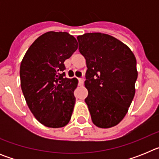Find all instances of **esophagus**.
Here are the masks:
<instances>
[{
    "instance_id": "1",
    "label": "esophagus",
    "mask_w": 159,
    "mask_h": 159,
    "mask_svg": "<svg viewBox=\"0 0 159 159\" xmlns=\"http://www.w3.org/2000/svg\"><path fill=\"white\" fill-rule=\"evenodd\" d=\"M78 80H79V83H80V85H83V84H84V78H79Z\"/></svg>"
}]
</instances>
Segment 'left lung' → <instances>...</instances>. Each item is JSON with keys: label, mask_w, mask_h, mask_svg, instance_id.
<instances>
[{"label": "left lung", "mask_w": 159, "mask_h": 159, "mask_svg": "<svg viewBox=\"0 0 159 159\" xmlns=\"http://www.w3.org/2000/svg\"><path fill=\"white\" fill-rule=\"evenodd\" d=\"M86 60L85 99L94 124L110 128L127 113L135 94L136 59L125 43L108 34L90 32L77 36Z\"/></svg>", "instance_id": "obj_1"}]
</instances>
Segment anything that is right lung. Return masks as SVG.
I'll return each instance as SVG.
<instances>
[{"mask_svg": "<svg viewBox=\"0 0 159 159\" xmlns=\"http://www.w3.org/2000/svg\"><path fill=\"white\" fill-rule=\"evenodd\" d=\"M78 48L76 39L65 32H48L29 48L20 64V86L31 112L48 127L69 123L75 103L76 78H66L64 61Z\"/></svg>", "mask_w": 159, "mask_h": 159, "instance_id": "right-lung-1", "label": "right lung"}]
</instances>
